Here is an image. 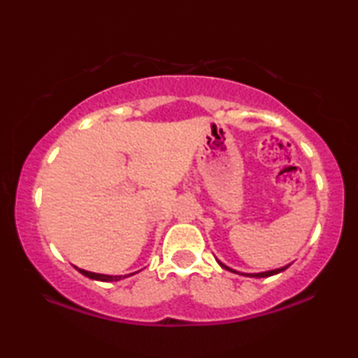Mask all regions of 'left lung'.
I'll return each instance as SVG.
<instances>
[{
  "label": "left lung",
  "instance_id": "1",
  "mask_svg": "<svg viewBox=\"0 0 358 358\" xmlns=\"http://www.w3.org/2000/svg\"><path fill=\"white\" fill-rule=\"evenodd\" d=\"M220 266H222L223 268H227V271H229V272H236V271H233V268H229V267H227V266H224V264H222V262H220ZM285 268H288V266H285V267H282V268H275V271H268V272H261V273H241V275H248V277H271V275H275V273H278V272L285 271ZM236 273H239V272H236Z\"/></svg>",
  "mask_w": 358,
  "mask_h": 358
}]
</instances>
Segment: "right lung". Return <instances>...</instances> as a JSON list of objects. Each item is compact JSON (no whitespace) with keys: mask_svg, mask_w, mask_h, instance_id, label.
<instances>
[{"mask_svg":"<svg viewBox=\"0 0 358 358\" xmlns=\"http://www.w3.org/2000/svg\"><path fill=\"white\" fill-rule=\"evenodd\" d=\"M80 272L83 273V275L94 278V280H101V282H117V280H120V278H122V275H104V273L87 272V271H83V268H80ZM129 275H134V273H129Z\"/></svg>","mask_w":358,"mask_h":358,"instance_id":"obj_1","label":"right lung"}]
</instances>
